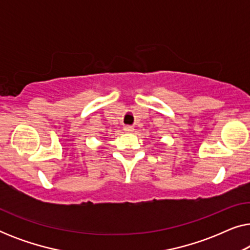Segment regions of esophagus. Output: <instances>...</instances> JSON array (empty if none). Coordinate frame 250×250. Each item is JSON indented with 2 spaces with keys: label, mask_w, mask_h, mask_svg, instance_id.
<instances>
[{
  "label": "esophagus",
  "mask_w": 250,
  "mask_h": 250,
  "mask_svg": "<svg viewBox=\"0 0 250 250\" xmlns=\"http://www.w3.org/2000/svg\"><path fill=\"white\" fill-rule=\"evenodd\" d=\"M133 126H129V125H126V126H124V131L125 132H127V133H131V132H133Z\"/></svg>",
  "instance_id": "esophagus-1"
}]
</instances>
